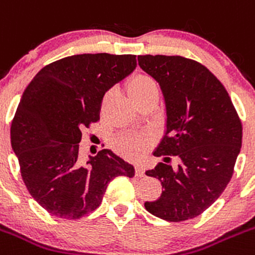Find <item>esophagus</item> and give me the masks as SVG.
Wrapping results in <instances>:
<instances>
[{
  "instance_id": "esophagus-1",
  "label": "esophagus",
  "mask_w": 255,
  "mask_h": 255,
  "mask_svg": "<svg viewBox=\"0 0 255 255\" xmlns=\"http://www.w3.org/2000/svg\"><path fill=\"white\" fill-rule=\"evenodd\" d=\"M135 176H137V177H143L144 176L143 166H141V165L135 166Z\"/></svg>"
}]
</instances>
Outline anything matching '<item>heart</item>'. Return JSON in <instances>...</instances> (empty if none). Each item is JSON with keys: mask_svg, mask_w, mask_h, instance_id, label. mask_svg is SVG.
I'll list each match as a JSON object with an SVG mask.
<instances>
[{"mask_svg": "<svg viewBox=\"0 0 255 255\" xmlns=\"http://www.w3.org/2000/svg\"><path fill=\"white\" fill-rule=\"evenodd\" d=\"M128 92H129L130 98L135 103L153 93H158V89H157L156 83L149 77L137 75L130 80L128 85ZM108 99L109 94H107L103 99V106L108 102ZM152 142H153V137L149 133H129V134H123L114 139L113 146L117 152H120L125 157L132 158V160H139L151 147Z\"/></svg>", "mask_w": 255, "mask_h": 255, "instance_id": "b5f03b06", "label": "heart"}]
</instances>
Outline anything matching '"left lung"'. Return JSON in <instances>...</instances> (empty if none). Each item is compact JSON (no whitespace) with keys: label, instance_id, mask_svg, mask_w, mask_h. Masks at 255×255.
I'll use <instances>...</instances> for the list:
<instances>
[{"label":"left lung","instance_id":"8db88e82","mask_svg":"<svg viewBox=\"0 0 255 255\" xmlns=\"http://www.w3.org/2000/svg\"><path fill=\"white\" fill-rule=\"evenodd\" d=\"M138 65L162 90L166 132L154 156H177V170L160 162L147 176L158 178L162 194L144 208L157 218L184 221L219 199L234 172L243 128L229 94L203 64L182 56L139 55Z\"/></svg>","mask_w":255,"mask_h":255}]
</instances>
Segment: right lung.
Here are the masks:
<instances>
[{
	"label": "right lung",
	"mask_w": 255,
	"mask_h": 255,
	"mask_svg": "<svg viewBox=\"0 0 255 255\" xmlns=\"http://www.w3.org/2000/svg\"><path fill=\"white\" fill-rule=\"evenodd\" d=\"M135 66V55H73L42 68L26 87L11 146L28 192L51 215L82 218L101 205L114 177L134 176L133 165L107 148L82 163L79 142L99 121L104 94Z\"/></svg>",
	"instance_id": "obj_1"
}]
</instances>
